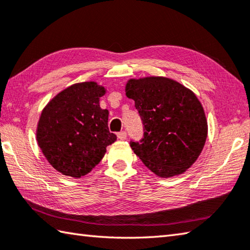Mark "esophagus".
I'll use <instances>...</instances> for the list:
<instances>
[{
	"label": "esophagus",
	"mask_w": 250,
	"mask_h": 250,
	"mask_svg": "<svg viewBox=\"0 0 250 250\" xmlns=\"http://www.w3.org/2000/svg\"><path fill=\"white\" fill-rule=\"evenodd\" d=\"M117 136H118L119 140L125 141L126 139V132L125 131H121V132H119L118 134H117Z\"/></svg>",
	"instance_id": "1"
}]
</instances>
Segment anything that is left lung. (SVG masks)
Segmentation results:
<instances>
[{"label":"left lung","instance_id":"obj_1","mask_svg":"<svg viewBox=\"0 0 250 250\" xmlns=\"http://www.w3.org/2000/svg\"><path fill=\"white\" fill-rule=\"evenodd\" d=\"M125 95L134 101L143 121V140L130 143L142 163L160 178L192 167L208 134L204 107L195 93L170 78L151 76L129 79Z\"/></svg>","mask_w":250,"mask_h":250}]
</instances>
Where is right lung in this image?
<instances>
[{"label": "right lung", "mask_w": 250, "mask_h": 250, "mask_svg": "<svg viewBox=\"0 0 250 250\" xmlns=\"http://www.w3.org/2000/svg\"><path fill=\"white\" fill-rule=\"evenodd\" d=\"M105 93V86L95 81L75 83L43 108L37 142L44 157L62 174L75 179L87 174L117 140L108 129V110L100 106Z\"/></svg>", "instance_id": "right-lung-1"}]
</instances>
